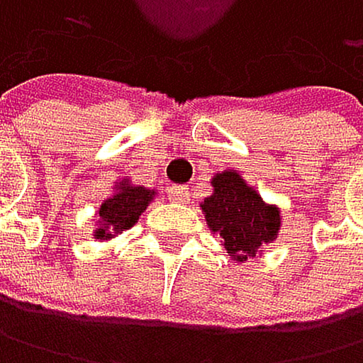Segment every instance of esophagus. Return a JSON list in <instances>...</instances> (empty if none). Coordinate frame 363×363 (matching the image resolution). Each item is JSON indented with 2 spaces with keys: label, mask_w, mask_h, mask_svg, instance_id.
<instances>
[{
  "label": "esophagus",
  "mask_w": 363,
  "mask_h": 363,
  "mask_svg": "<svg viewBox=\"0 0 363 363\" xmlns=\"http://www.w3.org/2000/svg\"><path fill=\"white\" fill-rule=\"evenodd\" d=\"M167 194H169V201L174 203H187L189 201V187L185 185H174L167 189Z\"/></svg>",
  "instance_id": "esophagus-1"
}]
</instances>
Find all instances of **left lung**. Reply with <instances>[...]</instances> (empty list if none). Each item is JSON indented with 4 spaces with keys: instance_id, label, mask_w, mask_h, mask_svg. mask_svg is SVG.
<instances>
[{
    "instance_id": "left-lung-1",
    "label": "left lung",
    "mask_w": 363,
    "mask_h": 363,
    "mask_svg": "<svg viewBox=\"0 0 363 363\" xmlns=\"http://www.w3.org/2000/svg\"><path fill=\"white\" fill-rule=\"evenodd\" d=\"M212 185L214 194L201 205L209 230L220 234L223 245L236 261L257 257V250L279 234V209L265 205L236 172L216 174Z\"/></svg>"
}]
</instances>
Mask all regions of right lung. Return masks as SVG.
<instances>
[{"label":"right lung","instance_id":"1","mask_svg":"<svg viewBox=\"0 0 363 363\" xmlns=\"http://www.w3.org/2000/svg\"><path fill=\"white\" fill-rule=\"evenodd\" d=\"M154 191L147 187H131L120 185V191L116 196L106 199L100 207V223L102 228L96 230V238H111L118 232L129 230L133 223L140 218V214L147 209Z\"/></svg>","mask_w":363,"mask_h":363}]
</instances>
